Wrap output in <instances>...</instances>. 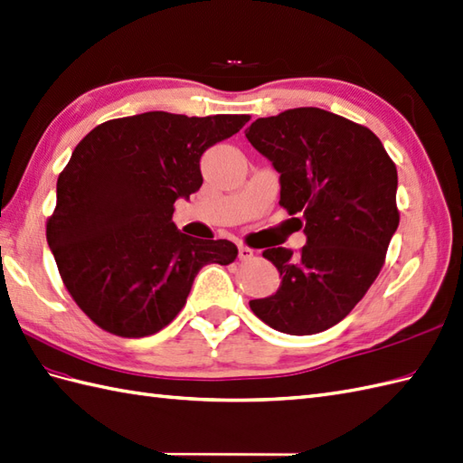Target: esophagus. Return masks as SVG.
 Masks as SVG:
<instances>
[{
	"label": "esophagus",
	"instance_id": "obj_1",
	"mask_svg": "<svg viewBox=\"0 0 463 463\" xmlns=\"http://www.w3.org/2000/svg\"><path fill=\"white\" fill-rule=\"evenodd\" d=\"M255 255V251L253 250H250V247H245V245H240L238 247V257L241 259V261H250V259Z\"/></svg>",
	"mask_w": 463,
	"mask_h": 463
}]
</instances>
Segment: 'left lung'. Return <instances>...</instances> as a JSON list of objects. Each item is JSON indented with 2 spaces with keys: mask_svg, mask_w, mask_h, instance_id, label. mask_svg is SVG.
Here are the masks:
<instances>
[{
  "mask_svg": "<svg viewBox=\"0 0 463 463\" xmlns=\"http://www.w3.org/2000/svg\"><path fill=\"white\" fill-rule=\"evenodd\" d=\"M280 175V200L307 245L263 251L280 287L250 300L257 318L290 335L344 320L373 285L399 228L397 166L377 135L320 108L259 118L245 131Z\"/></svg>",
  "mask_w": 463,
  "mask_h": 463,
  "instance_id": "1",
  "label": "left lung"
}]
</instances>
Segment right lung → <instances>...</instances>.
<instances>
[{
	"label": "right lung",
	"instance_id": "right-lung-1",
	"mask_svg": "<svg viewBox=\"0 0 463 463\" xmlns=\"http://www.w3.org/2000/svg\"><path fill=\"white\" fill-rule=\"evenodd\" d=\"M247 121L146 111L101 123L76 145L47 241L64 287L101 330L156 334L183 310L202 267L238 257L228 240L178 232L173 213L202 186L200 156Z\"/></svg>",
	"mask_w": 463,
	"mask_h": 463
}]
</instances>
